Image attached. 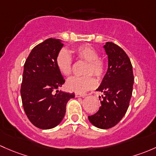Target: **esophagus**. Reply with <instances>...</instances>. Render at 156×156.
Returning a JSON list of instances; mask_svg holds the SVG:
<instances>
[{"instance_id":"1","label":"esophagus","mask_w":156,"mask_h":156,"mask_svg":"<svg viewBox=\"0 0 156 156\" xmlns=\"http://www.w3.org/2000/svg\"><path fill=\"white\" fill-rule=\"evenodd\" d=\"M87 96V94H82V93H75V97H85Z\"/></svg>"}]
</instances>
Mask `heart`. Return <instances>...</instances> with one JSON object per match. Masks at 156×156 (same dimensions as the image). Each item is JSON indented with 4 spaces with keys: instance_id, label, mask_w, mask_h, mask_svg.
Wrapping results in <instances>:
<instances>
[{
    "instance_id": "b5f03b06",
    "label": "heart",
    "mask_w": 156,
    "mask_h": 156,
    "mask_svg": "<svg viewBox=\"0 0 156 156\" xmlns=\"http://www.w3.org/2000/svg\"><path fill=\"white\" fill-rule=\"evenodd\" d=\"M77 56L81 60L87 62L85 67L83 77H73L68 79L66 87L69 90L84 93L96 87V81L91 75L101 78L105 71L104 61L99 58L97 51L90 45H81L75 51ZM56 64L59 71L63 75L69 76L72 73V57L68 51L62 49L57 54Z\"/></svg>"
}]
</instances>
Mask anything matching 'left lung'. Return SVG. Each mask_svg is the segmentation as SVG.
Returning a JSON list of instances; mask_svg holds the SVG:
<instances>
[{
	"label": "left lung",
	"mask_w": 156,
	"mask_h": 156,
	"mask_svg": "<svg viewBox=\"0 0 156 156\" xmlns=\"http://www.w3.org/2000/svg\"><path fill=\"white\" fill-rule=\"evenodd\" d=\"M103 48L108 55V66L96 90L104 96H101L103 100L99 111L88 119L96 127L108 129L117 125L127 111L132 95L134 75L130 59L123 49L110 42Z\"/></svg>",
	"instance_id": "left-lung-1"
}]
</instances>
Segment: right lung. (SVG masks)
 <instances>
[{"mask_svg":"<svg viewBox=\"0 0 156 156\" xmlns=\"http://www.w3.org/2000/svg\"><path fill=\"white\" fill-rule=\"evenodd\" d=\"M63 46L60 39H46L32 49L24 66L23 108L31 123L41 129L59 125L65 116L66 103L75 97V93L58 90L65 83L56 64L57 55Z\"/></svg>","mask_w":156,"mask_h":156,"instance_id":"add662e5","label":"right lung"}]
</instances>
